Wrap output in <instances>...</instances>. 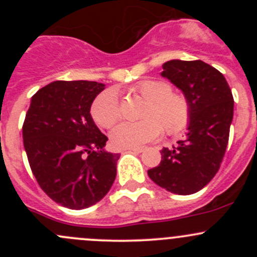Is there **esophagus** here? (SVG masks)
Masks as SVG:
<instances>
[{
  "mask_svg": "<svg viewBox=\"0 0 257 257\" xmlns=\"http://www.w3.org/2000/svg\"><path fill=\"white\" fill-rule=\"evenodd\" d=\"M128 152H132V153H142L144 152V148H128Z\"/></svg>",
  "mask_w": 257,
  "mask_h": 257,
  "instance_id": "obj_1",
  "label": "esophagus"
}]
</instances>
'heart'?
I'll return each mask as SVG.
<instances>
[{"instance_id": "heart-1", "label": "heart", "mask_w": 257, "mask_h": 257, "mask_svg": "<svg viewBox=\"0 0 257 257\" xmlns=\"http://www.w3.org/2000/svg\"><path fill=\"white\" fill-rule=\"evenodd\" d=\"M147 100L142 112V121L121 123L110 133L115 148H138L159 138L163 129L169 136H177L188 126L191 107L188 98L173 93L172 85L164 80L143 79L133 88ZM93 119L98 125L110 128L120 119V104L115 90L100 93L92 104Z\"/></svg>"}]
</instances>
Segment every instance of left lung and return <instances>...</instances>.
<instances>
[{"label": "left lung", "instance_id": "obj_1", "mask_svg": "<svg viewBox=\"0 0 257 257\" xmlns=\"http://www.w3.org/2000/svg\"><path fill=\"white\" fill-rule=\"evenodd\" d=\"M162 76L188 98L191 115L185 139L170 149L163 148L162 162L148 175L170 193L190 195L219 172L229 142L234 98L225 77L203 61L165 62Z\"/></svg>", "mask_w": 257, "mask_h": 257}]
</instances>
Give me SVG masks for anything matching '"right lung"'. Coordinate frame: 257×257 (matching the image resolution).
Listing matches in <instances>:
<instances>
[{
  "label": "right lung",
  "instance_id": "right-lung-1",
  "mask_svg": "<svg viewBox=\"0 0 257 257\" xmlns=\"http://www.w3.org/2000/svg\"><path fill=\"white\" fill-rule=\"evenodd\" d=\"M104 84L56 80L31 99L22 126L31 170L43 191L64 208L80 210L112 188L119 154L104 150L108 138L90 115Z\"/></svg>",
  "mask_w": 257,
  "mask_h": 257
}]
</instances>
